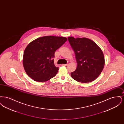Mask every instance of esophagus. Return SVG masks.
I'll return each mask as SVG.
<instances>
[{
	"mask_svg": "<svg viewBox=\"0 0 124 124\" xmlns=\"http://www.w3.org/2000/svg\"><path fill=\"white\" fill-rule=\"evenodd\" d=\"M68 65V64H62L63 66H67V65Z\"/></svg>",
	"mask_w": 124,
	"mask_h": 124,
	"instance_id": "esophagus-1",
	"label": "esophagus"
}]
</instances>
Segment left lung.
<instances>
[{
	"instance_id": "8db88e82",
	"label": "left lung",
	"mask_w": 124,
	"mask_h": 124,
	"mask_svg": "<svg viewBox=\"0 0 124 124\" xmlns=\"http://www.w3.org/2000/svg\"><path fill=\"white\" fill-rule=\"evenodd\" d=\"M73 50L77 62L76 70L71 78L79 82L89 83L99 76L105 65L102 51L94 42L86 38H68Z\"/></svg>"
}]
</instances>
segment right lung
Wrapping results in <instances>:
<instances>
[{
  "mask_svg": "<svg viewBox=\"0 0 124 124\" xmlns=\"http://www.w3.org/2000/svg\"><path fill=\"white\" fill-rule=\"evenodd\" d=\"M67 40L63 37L48 36L30 43L24 50L23 59L28 76L37 82H46L55 76L59 67L54 65V53Z\"/></svg>",
  "mask_w": 124,
  "mask_h": 124,
  "instance_id": "obj_1",
  "label": "right lung"
}]
</instances>
